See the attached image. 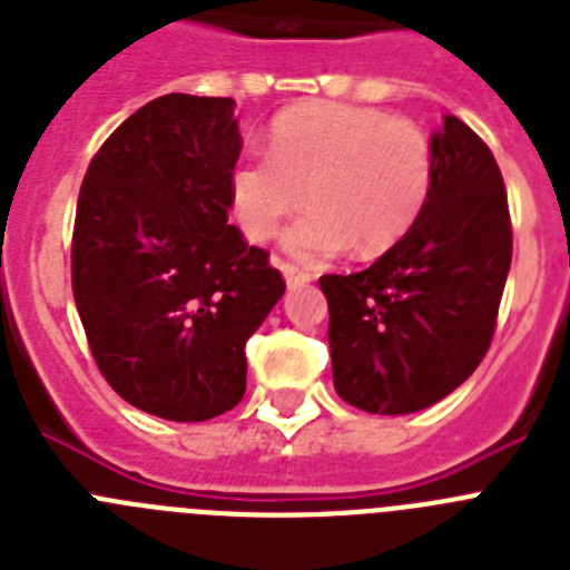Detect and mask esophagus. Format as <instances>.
Segmentation results:
<instances>
[{
	"instance_id": "obj_1",
	"label": "esophagus",
	"mask_w": 570,
	"mask_h": 570,
	"mask_svg": "<svg viewBox=\"0 0 570 570\" xmlns=\"http://www.w3.org/2000/svg\"><path fill=\"white\" fill-rule=\"evenodd\" d=\"M282 274H285V282H288V288H299V285H308L314 276L308 274V271L296 268V265H291V262H282Z\"/></svg>"
}]
</instances>
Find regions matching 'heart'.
I'll return each mask as SVG.
<instances>
[{
	"label": "heart",
	"mask_w": 570,
	"mask_h": 570,
	"mask_svg": "<svg viewBox=\"0 0 570 570\" xmlns=\"http://www.w3.org/2000/svg\"><path fill=\"white\" fill-rule=\"evenodd\" d=\"M434 185V145L411 119L342 102L299 105L271 125L268 154H245L230 168L236 225L268 242L305 205L285 248L299 259L394 248L422 216Z\"/></svg>",
	"instance_id": "b5f03b06"
}]
</instances>
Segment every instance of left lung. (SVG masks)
<instances>
[{"instance_id": "left-lung-1", "label": "left lung", "mask_w": 570, "mask_h": 570, "mask_svg": "<svg viewBox=\"0 0 570 570\" xmlns=\"http://www.w3.org/2000/svg\"><path fill=\"white\" fill-rule=\"evenodd\" d=\"M416 225L360 274L320 276L336 394L367 414H414L460 387L491 347L513 230L500 165L445 116Z\"/></svg>"}]
</instances>
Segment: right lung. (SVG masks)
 I'll use <instances>...</instances> for the list:
<instances>
[{
  "mask_svg": "<svg viewBox=\"0 0 570 570\" xmlns=\"http://www.w3.org/2000/svg\"><path fill=\"white\" fill-rule=\"evenodd\" d=\"M234 99L168 94L90 159L70 285L90 354L116 394L205 422L245 394V342L285 294L268 250L228 223L239 159Z\"/></svg>",
  "mask_w": 570,
  "mask_h": 570,
  "instance_id": "obj_1",
  "label": "right lung"
}]
</instances>
